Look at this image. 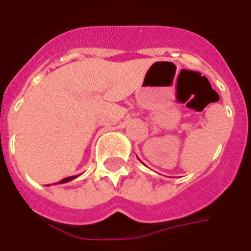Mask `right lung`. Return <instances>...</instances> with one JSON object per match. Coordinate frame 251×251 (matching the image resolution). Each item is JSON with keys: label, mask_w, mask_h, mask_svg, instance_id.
Masks as SVG:
<instances>
[{"label": "right lung", "mask_w": 251, "mask_h": 251, "mask_svg": "<svg viewBox=\"0 0 251 251\" xmlns=\"http://www.w3.org/2000/svg\"><path fill=\"white\" fill-rule=\"evenodd\" d=\"M76 177V176H71V177H66V179H63L62 181H59V184H63V183H68V181H71Z\"/></svg>", "instance_id": "1"}]
</instances>
